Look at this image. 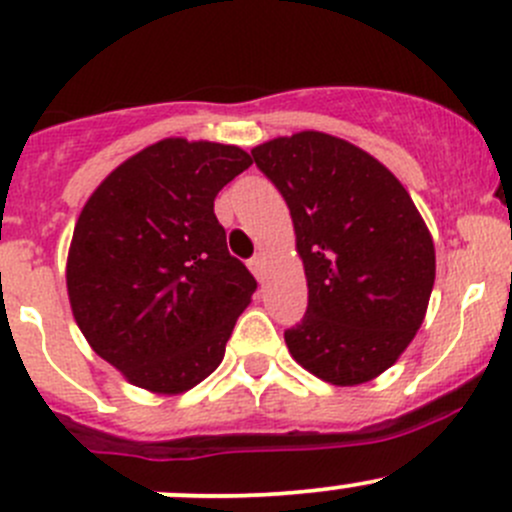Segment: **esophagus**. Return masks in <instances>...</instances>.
I'll return each instance as SVG.
<instances>
[{
	"label": "esophagus",
	"mask_w": 512,
	"mask_h": 512,
	"mask_svg": "<svg viewBox=\"0 0 512 512\" xmlns=\"http://www.w3.org/2000/svg\"><path fill=\"white\" fill-rule=\"evenodd\" d=\"M247 267H250L252 275H255L257 280L262 282V267H265V260H262L260 255H255V257H250V260H247Z\"/></svg>",
	"instance_id": "1"
}]
</instances>
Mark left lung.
Instances as JSON below:
<instances>
[{
	"instance_id": "left-lung-1",
	"label": "left lung",
	"mask_w": 512,
	"mask_h": 512,
	"mask_svg": "<svg viewBox=\"0 0 512 512\" xmlns=\"http://www.w3.org/2000/svg\"><path fill=\"white\" fill-rule=\"evenodd\" d=\"M252 160L285 198L307 275L289 354L329 384L371 381L411 344L436 280L414 200L379 160L319 131L262 143Z\"/></svg>"
}]
</instances>
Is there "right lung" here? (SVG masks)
I'll list each match as a JSON object with an SVG mask.
<instances>
[{"label": "right lung", "instance_id": "right-lung-1", "mask_svg": "<svg viewBox=\"0 0 512 512\" xmlns=\"http://www.w3.org/2000/svg\"><path fill=\"white\" fill-rule=\"evenodd\" d=\"M242 148L165 138L118 165L74 227L71 309L131 384L180 394L213 374L255 277L227 252L215 195L250 168Z\"/></svg>", "mask_w": 512, "mask_h": 512}]
</instances>
